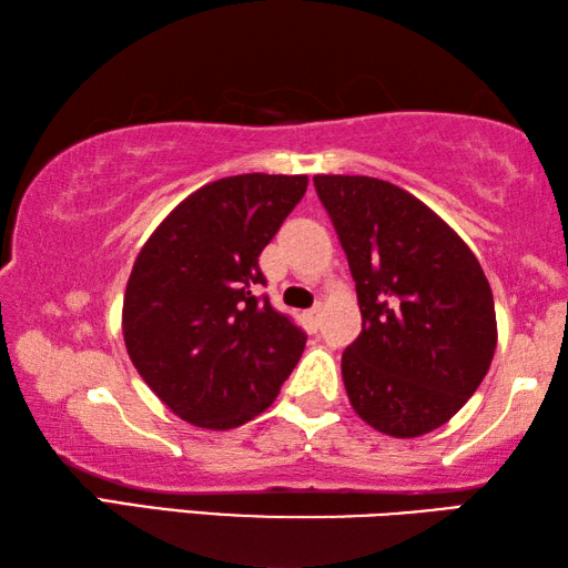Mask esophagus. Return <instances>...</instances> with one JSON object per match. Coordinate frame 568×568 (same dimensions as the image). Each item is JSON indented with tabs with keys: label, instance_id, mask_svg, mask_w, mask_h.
Here are the masks:
<instances>
[{
	"label": "esophagus",
	"instance_id": "obj_1",
	"mask_svg": "<svg viewBox=\"0 0 568 568\" xmlns=\"http://www.w3.org/2000/svg\"><path fill=\"white\" fill-rule=\"evenodd\" d=\"M321 313H323V305H321V303H315V305L311 307V311H307V321L318 325V321H321Z\"/></svg>",
	"mask_w": 568,
	"mask_h": 568
}]
</instances>
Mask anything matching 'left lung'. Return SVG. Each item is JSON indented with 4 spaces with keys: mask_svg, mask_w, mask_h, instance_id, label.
Segmentation results:
<instances>
[{
    "mask_svg": "<svg viewBox=\"0 0 568 568\" xmlns=\"http://www.w3.org/2000/svg\"><path fill=\"white\" fill-rule=\"evenodd\" d=\"M313 182L363 315L343 353L351 406L381 434H428L456 416L494 361L491 285L464 240L410 192L365 175Z\"/></svg>",
    "mask_w": 568,
    "mask_h": 568,
    "instance_id": "8db88e82",
    "label": "left lung"
}]
</instances>
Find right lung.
<instances>
[{
  "label": "right lung",
  "mask_w": 568,
  "mask_h": 568,
  "mask_svg": "<svg viewBox=\"0 0 568 568\" xmlns=\"http://www.w3.org/2000/svg\"><path fill=\"white\" fill-rule=\"evenodd\" d=\"M305 175L223 178L192 192L150 235L122 305L142 381L182 420L243 426L275 400L307 335L277 313L257 265L305 195Z\"/></svg>",
  "instance_id": "right-lung-1"
}]
</instances>
